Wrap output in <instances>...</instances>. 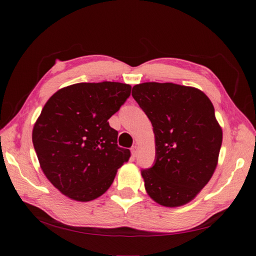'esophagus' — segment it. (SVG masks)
I'll use <instances>...</instances> for the list:
<instances>
[{
	"label": "esophagus",
	"instance_id": "1",
	"mask_svg": "<svg viewBox=\"0 0 256 256\" xmlns=\"http://www.w3.org/2000/svg\"><path fill=\"white\" fill-rule=\"evenodd\" d=\"M138 146H133L132 148H131V152H132V156H133V157H136V154H138Z\"/></svg>",
	"mask_w": 256,
	"mask_h": 256
}]
</instances>
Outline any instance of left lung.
<instances>
[{"instance_id": "obj_1", "label": "left lung", "mask_w": 256, "mask_h": 256, "mask_svg": "<svg viewBox=\"0 0 256 256\" xmlns=\"http://www.w3.org/2000/svg\"><path fill=\"white\" fill-rule=\"evenodd\" d=\"M132 96L154 128L156 162L141 175L148 196L176 208L196 198L214 175L222 130L206 94L170 82L136 84Z\"/></svg>"}]
</instances>
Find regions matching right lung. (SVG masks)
Wrapping results in <instances>:
<instances>
[{"mask_svg": "<svg viewBox=\"0 0 256 256\" xmlns=\"http://www.w3.org/2000/svg\"><path fill=\"white\" fill-rule=\"evenodd\" d=\"M132 86L120 82L71 84L52 96L32 128V144L45 176L68 198L88 202L110 188L131 152L118 146L108 120Z\"/></svg>", "mask_w": 256, "mask_h": 256, "instance_id": "right-lung-1", "label": "right lung"}]
</instances>
